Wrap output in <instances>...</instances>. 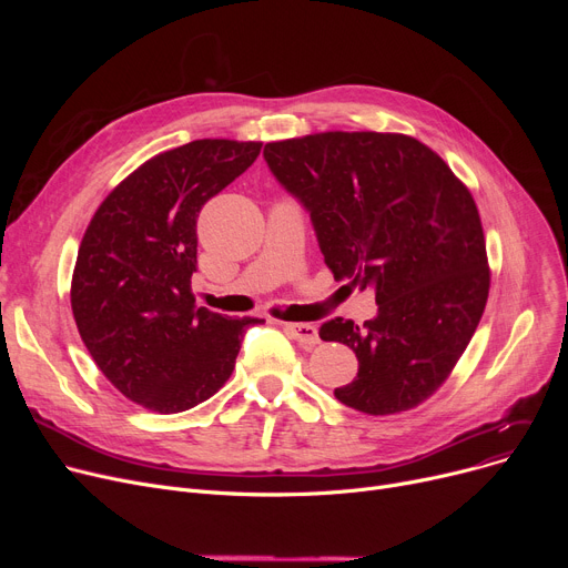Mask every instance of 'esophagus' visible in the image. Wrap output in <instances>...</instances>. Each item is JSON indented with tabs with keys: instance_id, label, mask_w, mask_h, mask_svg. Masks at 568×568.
I'll list each match as a JSON object with an SVG mask.
<instances>
[{
	"instance_id": "1",
	"label": "esophagus",
	"mask_w": 568,
	"mask_h": 568,
	"mask_svg": "<svg viewBox=\"0 0 568 568\" xmlns=\"http://www.w3.org/2000/svg\"><path fill=\"white\" fill-rule=\"evenodd\" d=\"M281 326L285 329V334L290 338H294L296 343L308 345V347L320 343L317 326H313V324H306V322H281Z\"/></svg>"
}]
</instances>
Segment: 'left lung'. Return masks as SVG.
Instances as JSON below:
<instances>
[{"instance_id":"left-lung-1","label":"left lung","mask_w":568,"mask_h":568,"mask_svg":"<svg viewBox=\"0 0 568 568\" xmlns=\"http://www.w3.org/2000/svg\"><path fill=\"white\" fill-rule=\"evenodd\" d=\"M278 182L304 202L334 278L375 287L377 317L329 320L320 338L354 349L356 377L334 396L400 414L456 368L484 315L490 266L469 189L403 133L326 131L264 144Z\"/></svg>"}]
</instances>
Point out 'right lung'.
Here are the masks:
<instances>
[{"label":"right lung","instance_id":"obj_1","mask_svg":"<svg viewBox=\"0 0 568 568\" xmlns=\"http://www.w3.org/2000/svg\"><path fill=\"white\" fill-rule=\"evenodd\" d=\"M262 142L204 138L156 154L99 204L78 248L71 308L99 371L129 400L176 414L230 379L257 317L195 306L197 216Z\"/></svg>","mask_w":568,"mask_h":568}]
</instances>
